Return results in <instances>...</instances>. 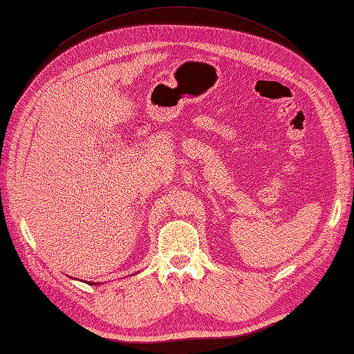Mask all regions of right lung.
Returning <instances> with one entry per match:
<instances>
[{"label":"right lung","instance_id":"1","mask_svg":"<svg viewBox=\"0 0 354 354\" xmlns=\"http://www.w3.org/2000/svg\"><path fill=\"white\" fill-rule=\"evenodd\" d=\"M88 284H91V283H88ZM93 284H96V283H93Z\"/></svg>","mask_w":354,"mask_h":354}]
</instances>
